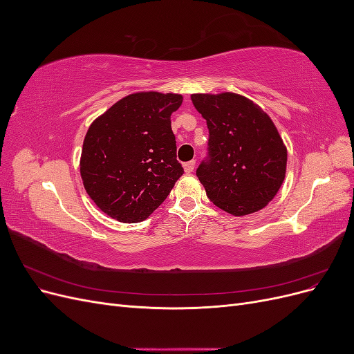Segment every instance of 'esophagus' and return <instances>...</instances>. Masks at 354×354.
Listing matches in <instances>:
<instances>
[{"mask_svg":"<svg viewBox=\"0 0 354 354\" xmlns=\"http://www.w3.org/2000/svg\"><path fill=\"white\" fill-rule=\"evenodd\" d=\"M195 160H189V162H186L185 164V171H186V173H192V171H194L195 169Z\"/></svg>","mask_w":354,"mask_h":354,"instance_id":"esophagus-1","label":"esophagus"}]
</instances>
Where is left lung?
I'll return each instance as SVG.
<instances>
[{
	"instance_id": "8db88e82",
	"label": "left lung",
	"mask_w": 354,
	"mask_h": 354,
	"mask_svg": "<svg viewBox=\"0 0 354 354\" xmlns=\"http://www.w3.org/2000/svg\"><path fill=\"white\" fill-rule=\"evenodd\" d=\"M207 120V156L196 176L209 201L233 216L264 208L282 186L286 147L264 111L233 93L194 94Z\"/></svg>"
}]
</instances>
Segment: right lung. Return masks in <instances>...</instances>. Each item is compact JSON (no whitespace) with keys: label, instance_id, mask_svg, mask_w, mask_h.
Returning <instances> with one entry per match:
<instances>
[{"label":"right lung","instance_id":"obj_1","mask_svg":"<svg viewBox=\"0 0 354 354\" xmlns=\"http://www.w3.org/2000/svg\"><path fill=\"white\" fill-rule=\"evenodd\" d=\"M183 97L155 91L116 102L84 138V187L104 214L122 223L146 220L185 173L177 160L171 113Z\"/></svg>","mask_w":354,"mask_h":354}]
</instances>
